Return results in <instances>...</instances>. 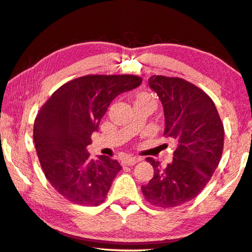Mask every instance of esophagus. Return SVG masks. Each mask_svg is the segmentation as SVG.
<instances>
[{
  "label": "esophagus",
  "mask_w": 252,
  "mask_h": 252,
  "mask_svg": "<svg viewBox=\"0 0 252 252\" xmlns=\"http://www.w3.org/2000/svg\"><path fill=\"white\" fill-rule=\"evenodd\" d=\"M140 161H141V158H139V157H127L126 158H123L122 164L123 165L131 166V165H134V164H136Z\"/></svg>",
  "instance_id": "obj_1"
}]
</instances>
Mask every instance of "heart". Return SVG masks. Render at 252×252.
<instances>
[{"instance_id":"obj_1","label":"heart","mask_w":252,"mask_h":252,"mask_svg":"<svg viewBox=\"0 0 252 252\" xmlns=\"http://www.w3.org/2000/svg\"><path fill=\"white\" fill-rule=\"evenodd\" d=\"M138 100H154V98L150 94L141 93V94H138V97H136L135 101H138ZM154 101H155V100H154Z\"/></svg>"}]
</instances>
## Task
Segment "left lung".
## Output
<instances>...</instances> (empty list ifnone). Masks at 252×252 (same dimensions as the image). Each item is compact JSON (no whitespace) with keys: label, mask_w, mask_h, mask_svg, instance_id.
I'll return each mask as SVG.
<instances>
[{"label":"left lung","mask_w":252,"mask_h":252,"mask_svg":"<svg viewBox=\"0 0 252 252\" xmlns=\"http://www.w3.org/2000/svg\"><path fill=\"white\" fill-rule=\"evenodd\" d=\"M149 86L162 102L164 135L175 140L177 148L166 167L146 158L154 175L142 193L158 207H175L195 198L212 178L221 158L225 131L212 98L191 82L154 75Z\"/></svg>","instance_id":"left-lung-1"}]
</instances>
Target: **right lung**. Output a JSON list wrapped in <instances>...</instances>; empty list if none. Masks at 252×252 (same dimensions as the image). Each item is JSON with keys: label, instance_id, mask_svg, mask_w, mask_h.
Listing matches in <instances>:
<instances>
[{"label": "right lung", "instance_id": "right-lung-1", "mask_svg": "<svg viewBox=\"0 0 252 252\" xmlns=\"http://www.w3.org/2000/svg\"><path fill=\"white\" fill-rule=\"evenodd\" d=\"M133 75H88L66 82L50 95L34 122L36 152L45 176L63 197L78 205L104 202L121 171L117 159L86 150L112 100L139 87Z\"/></svg>", "mask_w": 252, "mask_h": 252}]
</instances>
